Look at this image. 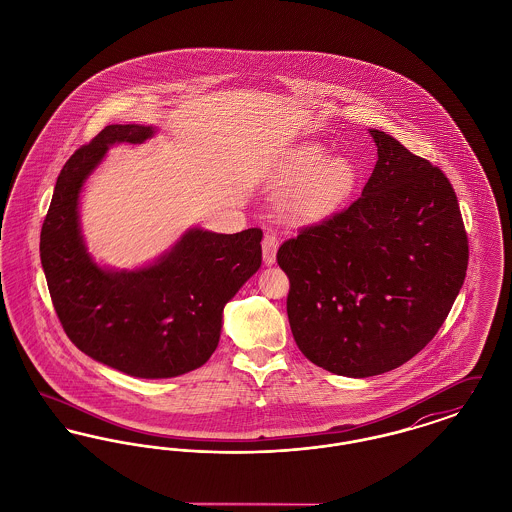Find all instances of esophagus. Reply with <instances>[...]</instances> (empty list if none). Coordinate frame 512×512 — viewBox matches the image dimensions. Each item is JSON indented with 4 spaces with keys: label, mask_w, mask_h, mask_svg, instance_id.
<instances>
[{
    "label": "esophagus",
    "mask_w": 512,
    "mask_h": 512,
    "mask_svg": "<svg viewBox=\"0 0 512 512\" xmlns=\"http://www.w3.org/2000/svg\"><path fill=\"white\" fill-rule=\"evenodd\" d=\"M278 245H280L278 236H276L274 232H267V234H265V238H263V261H265L267 265H272V263L276 261Z\"/></svg>",
    "instance_id": "1"
}]
</instances>
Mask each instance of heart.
Instances as JSON below:
<instances>
[{"instance_id":"heart-1","label":"heart","mask_w":512,"mask_h":512,"mask_svg":"<svg viewBox=\"0 0 512 512\" xmlns=\"http://www.w3.org/2000/svg\"><path fill=\"white\" fill-rule=\"evenodd\" d=\"M288 180L297 184L288 197V209L293 217L320 220L340 209L357 190L359 171L345 157L326 161L324 151L313 147L295 159Z\"/></svg>"}]
</instances>
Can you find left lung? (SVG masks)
I'll use <instances>...</instances> for the list:
<instances>
[{
  "label": "left lung",
  "instance_id": "8db88e82",
  "mask_svg": "<svg viewBox=\"0 0 512 512\" xmlns=\"http://www.w3.org/2000/svg\"><path fill=\"white\" fill-rule=\"evenodd\" d=\"M378 161L349 207L276 253L290 278L293 340L315 365L366 378L405 365L461 292L468 238L447 176L370 128Z\"/></svg>",
  "mask_w": 512,
  "mask_h": 512
}]
</instances>
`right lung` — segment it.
Wrapping results in <instances>:
<instances>
[{
  "mask_svg": "<svg viewBox=\"0 0 512 512\" xmlns=\"http://www.w3.org/2000/svg\"><path fill=\"white\" fill-rule=\"evenodd\" d=\"M151 126L109 124L78 147L57 178L40 234V259L57 318L74 345L136 378H172L209 361L222 309L261 267V228H194L155 265L99 268L80 236L78 195L107 147L142 144Z\"/></svg>",
  "mask_w": 512,
  "mask_h": 512,
  "instance_id": "1",
  "label": "right lung"
}]
</instances>
